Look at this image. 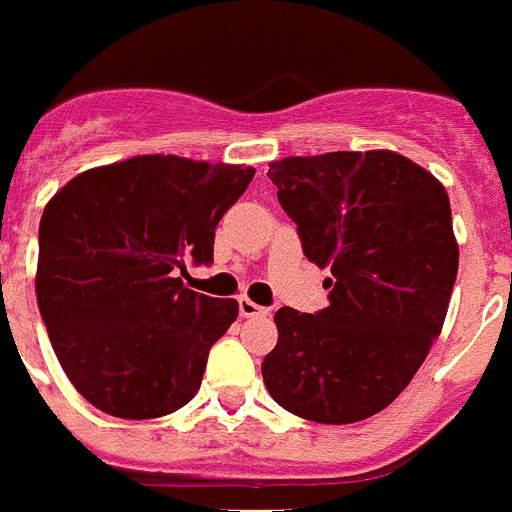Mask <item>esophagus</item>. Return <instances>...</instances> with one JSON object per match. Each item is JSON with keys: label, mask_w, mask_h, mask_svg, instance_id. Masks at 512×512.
<instances>
[{"label": "esophagus", "mask_w": 512, "mask_h": 512, "mask_svg": "<svg viewBox=\"0 0 512 512\" xmlns=\"http://www.w3.org/2000/svg\"><path fill=\"white\" fill-rule=\"evenodd\" d=\"M238 306H240V316H246V319H251V316L269 314V308L259 306V303H253L251 298H238Z\"/></svg>", "instance_id": "esophagus-1"}]
</instances>
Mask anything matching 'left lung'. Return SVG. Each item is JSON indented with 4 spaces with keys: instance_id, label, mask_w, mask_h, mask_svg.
Wrapping results in <instances>:
<instances>
[{
    "instance_id": "1",
    "label": "left lung",
    "mask_w": 512,
    "mask_h": 512,
    "mask_svg": "<svg viewBox=\"0 0 512 512\" xmlns=\"http://www.w3.org/2000/svg\"><path fill=\"white\" fill-rule=\"evenodd\" d=\"M303 253L329 266V306L274 314L269 395L316 424H356L411 384L445 324L458 240L445 185L395 151H329L269 164Z\"/></svg>"
}]
</instances>
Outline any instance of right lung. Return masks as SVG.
<instances>
[{
  "label": "right lung",
  "mask_w": 512,
  "mask_h": 512,
  "mask_svg": "<svg viewBox=\"0 0 512 512\" xmlns=\"http://www.w3.org/2000/svg\"><path fill=\"white\" fill-rule=\"evenodd\" d=\"M253 167L130 156L75 175L38 225L36 298L67 379L117 418L193 400L238 301L193 293L185 261L209 264L219 219Z\"/></svg>",
  "instance_id": "add662e5"
}]
</instances>
